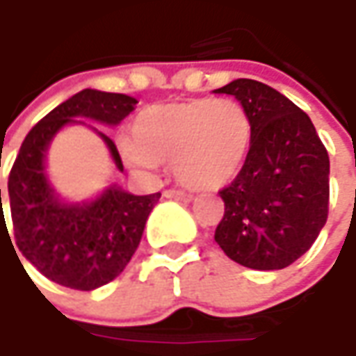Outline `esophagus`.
Instances as JSON below:
<instances>
[{
  "mask_svg": "<svg viewBox=\"0 0 356 356\" xmlns=\"http://www.w3.org/2000/svg\"><path fill=\"white\" fill-rule=\"evenodd\" d=\"M166 198H174V200H184V202H190L192 200V194L190 192H184V190H176V188H170L164 192Z\"/></svg>",
  "mask_w": 356,
  "mask_h": 356,
  "instance_id": "obj_1",
  "label": "esophagus"
}]
</instances>
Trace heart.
<instances>
[{"label":"heart","instance_id":"obj_1","mask_svg":"<svg viewBox=\"0 0 356 356\" xmlns=\"http://www.w3.org/2000/svg\"><path fill=\"white\" fill-rule=\"evenodd\" d=\"M252 144V118L236 99H194L152 104L132 122V140H122L130 164L154 168L172 162L180 182L218 190L241 170Z\"/></svg>","mask_w":356,"mask_h":356}]
</instances>
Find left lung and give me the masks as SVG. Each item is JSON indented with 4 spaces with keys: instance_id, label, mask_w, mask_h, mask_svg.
<instances>
[{
    "instance_id": "1",
    "label": "left lung",
    "mask_w": 356,
    "mask_h": 356,
    "mask_svg": "<svg viewBox=\"0 0 356 356\" xmlns=\"http://www.w3.org/2000/svg\"><path fill=\"white\" fill-rule=\"evenodd\" d=\"M234 95L252 118V144L234 182L220 190L224 218L213 239L250 269H283L307 252L329 213V154L303 113L280 90L236 79Z\"/></svg>"
}]
</instances>
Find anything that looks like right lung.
<instances>
[{
  "mask_svg": "<svg viewBox=\"0 0 356 356\" xmlns=\"http://www.w3.org/2000/svg\"><path fill=\"white\" fill-rule=\"evenodd\" d=\"M136 103V99L120 92L95 89L76 92L29 130L9 172L7 192L15 245L31 266L63 287L90 291L120 275L140 243L144 224L160 200V192L134 196L113 184L90 202L65 204L45 174L49 144L65 124L81 122L75 118L115 127L129 117ZM99 134L117 168L122 170L115 143L103 132ZM1 227L9 238L3 208L0 232Z\"/></svg>",
  "mask_w": 356,
  "mask_h": 356,
  "instance_id": "right-lung-1",
  "label": "right lung"
}]
</instances>
